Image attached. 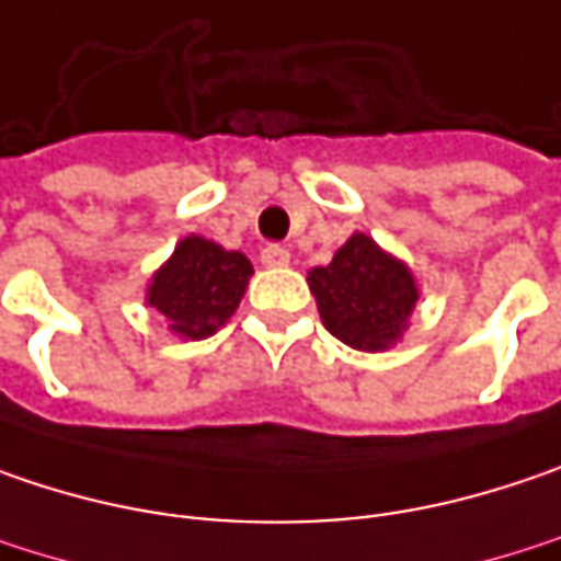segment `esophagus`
Segmentation results:
<instances>
[{
  "instance_id": "1",
  "label": "esophagus",
  "mask_w": 561,
  "mask_h": 561,
  "mask_svg": "<svg viewBox=\"0 0 561 561\" xmlns=\"http://www.w3.org/2000/svg\"><path fill=\"white\" fill-rule=\"evenodd\" d=\"M288 260H291V253L279 244H270V248H263L260 253V263L263 266H270V270H282V266H288Z\"/></svg>"
}]
</instances>
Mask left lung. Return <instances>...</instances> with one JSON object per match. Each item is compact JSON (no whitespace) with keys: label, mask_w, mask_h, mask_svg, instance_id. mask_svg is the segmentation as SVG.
<instances>
[{"label":"left lung","mask_w":561,"mask_h":561,"mask_svg":"<svg viewBox=\"0 0 561 561\" xmlns=\"http://www.w3.org/2000/svg\"><path fill=\"white\" fill-rule=\"evenodd\" d=\"M308 285L323 327L358 352L397 346L419 301V282L410 266L362 231L327 266L308 270Z\"/></svg>","instance_id":"left-lung-1"}]
</instances>
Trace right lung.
Listing matches in <instances>:
<instances>
[{
    "label": "right lung",
    "mask_w": 561,
    "mask_h": 561,
    "mask_svg": "<svg viewBox=\"0 0 561 561\" xmlns=\"http://www.w3.org/2000/svg\"><path fill=\"white\" fill-rule=\"evenodd\" d=\"M253 266L241 250H225L203 234H186L151 273L146 305L161 313L168 333L206 340L238 311Z\"/></svg>",
    "instance_id": "1"
}]
</instances>
